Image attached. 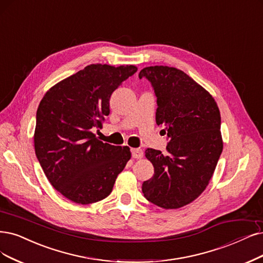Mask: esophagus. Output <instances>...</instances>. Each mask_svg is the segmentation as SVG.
I'll return each mask as SVG.
<instances>
[{
    "instance_id": "esophagus-1",
    "label": "esophagus",
    "mask_w": 263,
    "mask_h": 263,
    "mask_svg": "<svg viewBox=\"0 0 263 263\" xmlns=\"http://www.w3.org/2000/svg\"><path fill=\"white\" fill-rule=\"evenodd\" d=\"M131 153H132V157L135 158V159H141L144 156L143 151L140 149V148H132Z\"/></svg>"
}]
</instances>
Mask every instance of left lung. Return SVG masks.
<instances>
[{"label":"left lung","mask_w":263,"mask_h":263,"mask_svg":"<svg viewBox=\"0 0 263 263\" xmlns=\"http://www.w3.org/2000/svg\"><path fill=\"white\" fill-rule=\"evenodd\" d=\"M139 77L154 87L156 123L170 141L167 154L145 151L155 172L142 191L154 205L178 209L195 200L215 172L223 149L219 107L208 91L174 67H145Z\"/></svg>","instance_id":"1"}]
</instances>
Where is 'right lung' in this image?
Segmentation results:
<instances>
[{
    "mask_svg": "<svg viewBox=\"0 0 263 263\" xmlns=\"http://www.w3.org/2000/svg\"><path fill=\"white\" fill-rule=\"evenodd\" d=\"M133 65L92 64L53 85L36 110L34 149L52 186L81 205L109 195L131 158L128 146L103 143L93 133L109 115V99L137 72Z\"/></svg>",
    "mask_w": 263,
    "mask_h": 263,
    "instance_id": "1",
    "label": "right lung"
}]
</instances>
